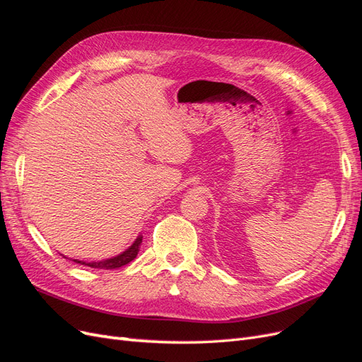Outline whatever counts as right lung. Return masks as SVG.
Returning a JSON list of instances; mask_svg holds the SVG:
<instances>
[{
	"mask_svg": "<svg viewBox=\"0 0 362 362\" xmlns=\"http://www.w3.org/2000/svg\"><path fill=\"white\" fill-rule=\"evenodd\" d=\"M141 238L144 237L137 235L133 245H131L128 249H125L124 252H120L119 255L112 257V258H105V259H100V261H80V259H72V261L78 262V264H83V266L93 267V269H107V270L108 269H119V267L128 264V262H131L137 257L140 245H141Z\"/></svg>",
	"mask_w": 362,
	"mask_h": 362,
	"instance_id": "1",
	"label": "right lung"
}]
</instances>
